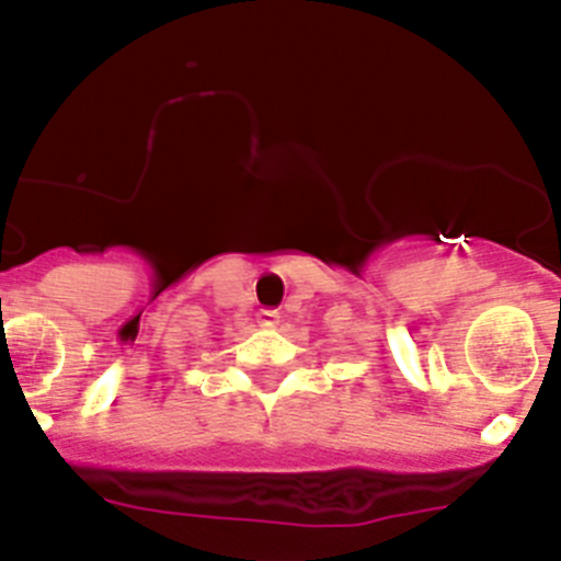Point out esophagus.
<instances>
[{
	"instance_id": "obj_1",
	"label": "esophagus",
	"mask_w": 561,
	"mask_h": 561,
	"mask_svg": "<svg viewBox=\"0 0 561 561\" xmlns=\"http://www.w3.org/2000/svg\"><path fill=\"white\" fill-rule=\"evenodd\" d=\"M256 324H260L262 330H274L276 324H279V313H276V310H260V313H256Z\"/></svg>"
}]
</instances>
